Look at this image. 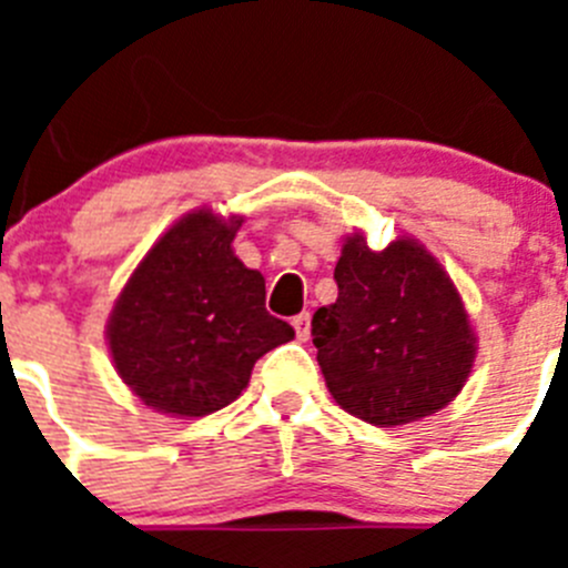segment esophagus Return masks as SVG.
Listing matches in <instances>:
<instances>
[{"mask_svg": "<svg viewBox=\"0 0 568 568\" xmlns=\"http://www.w3.org/2000/svg\"><path fill=\"white\" fill-rule=\"evenodd\" d=\"M293 327H295V338H298V341H310V313L295 315Z\"/></svg>", "mask_w": 568, "mask_h": 568, "instance_id": "34e87169", "label": "esophagus"}]
</instances>
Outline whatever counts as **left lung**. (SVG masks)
<instances>
[{"label":"left lung","instance_id":"8db88e82","mask_svg":"<svg viewBox=\"0 0 568 568\" xmlns=\"http://www.w3.org/2000/svg\"><path fill=\"white\" fill-rule=\"evenodd\" d=\"M338 298L313 315V344L329 393L355 418L404 426L444 409L475 364L460 293L415 239L369 250L346 235L335 264Z\"/></svg>","mask_w":568,"mask_h":568}]
</instances>
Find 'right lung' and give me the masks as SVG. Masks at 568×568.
Instances as JSON below:
<instances>
[{
  "mask_svg": "<svg viewBox=\"0 0 568 568\" xmlns=\"http://www.w3.org/2000/svg\"><path fill=\"white\" fill-rule=\"evenodd\" d=\"M241 215L202 207L155 241L108 321L115 373L155 413L175 418L233 404L255 361L295 338L264 307V275L233 253Z\"/></svg>",
  "mask_w": 568,
  "mask_h": 568,
  "instance_id": "obj_1",
  "label": "right lung"
}]
</instances>
